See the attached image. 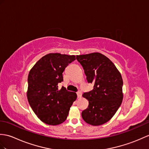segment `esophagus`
Instances as JSON below:
<instances>
[{
	"mask_svg": "<svg viewBox=\"0 0 149 149\" xmlns=\"http://www.w3.org/2000/svg\"><path fill=\"white\" fill-rule=\"evenodd\" d=\"M77 98H81V96H82V93L81 91H79L77 92Z\"/></svg>",
	"mask_w": 149,
	"mask_h": 149,
	"instance_id": "1",
	"label": "esophagus"
}]
</instances>
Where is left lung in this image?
Masks as SVG:
<instances>
[{
  "instance_id": "obj_1",
  "label": "left lung",
  "mask_w": 149,
  "mask_h": 149,
  "mask_svg": "<svg viewBox=\"0 0 149 149\" xmlns=\"http://www.w3.org/2000/svg\"><path fill=\"white\" fill-rule=\"evenodd\" d=\"M76 58L88 82L94 84L93 90L82 95L89 105L82 112V117L91 125H102L111 119L122 103L121 75L112 61L101 53L77 55Z\"/></svg>"
}]
</instances>
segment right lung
I'll use <instances>...</instances> for the list:
<instances>
[{
  "label": "right lung",
  "mask_w": 149,
  "mask_h": 149,
  "mask_svg": "<svg viewBox=\"0 0 149 149\" xmlns=\"http://www.w3.org/2000/svg\"><path fill=\"white\" fill-rule=\"evenodd\" d=\"M75 60L74 55L49 53L38 61L28 76L27 98L33 111L41 121L58 125L67 119L77 94L62 87L63 72Z\"/></svg>",
  "instance_id": "1"
}]
</instances>
